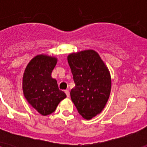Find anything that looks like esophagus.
Instances as JSON below:
<instances>
[{
	"label": "esophagus",
	"mask_w": 147,
	"mask_h": 147,
	"mask_svg": "<svg viewBox=\"0 0 147 147\" xmlns=\"http://www.w3.org/2000/svg\"><path fill=\"white\" fill-rule=\"evenodd\" d=\"M65 94H66V96H67V97H69L70 96V93H69V91L67 90H65Z\"/></svg>",
	"instance_id": "1"
}]
</instances>
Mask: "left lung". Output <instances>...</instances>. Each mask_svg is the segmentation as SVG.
Listing matches in <instances>:
<instances>
[{
  "mask_svg": "<svg viewBox=\"0 0 147 147\" xmlns=\"http://www.w3.org/2000/svg\"><path fill=\"white\" fill-rule=\"evenodd\" d=\"M75 83L71 98L78 112L85 119H91L105 108L111 90V77L98 53L82 51L67 56Z\"/></svg>",
  "mask_w": 147,
  "mask_h": 147,
  "instance_id": "obj_1",
  "label": "left lung"
}]
</instances>
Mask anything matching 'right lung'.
Segmentation results:
<instances>
[{
  "mask_svg": "<svg viewBox=\"0 0 147 147\" xmlns=\"http://www.w3.org/2000/svg\"><path fill=\"white\" fill-rule=\"evenodd\" d=\"M57 59L45 54L37 55L28 62L23 77V95L27 102L39 113L50 115L66 97L58 88L51 73Z\"/></svg>",
  "mask_w": 147,
  "mask_h": 147,
  "instance_id": "1",
  "label": "right lung"
}]
</instances>
